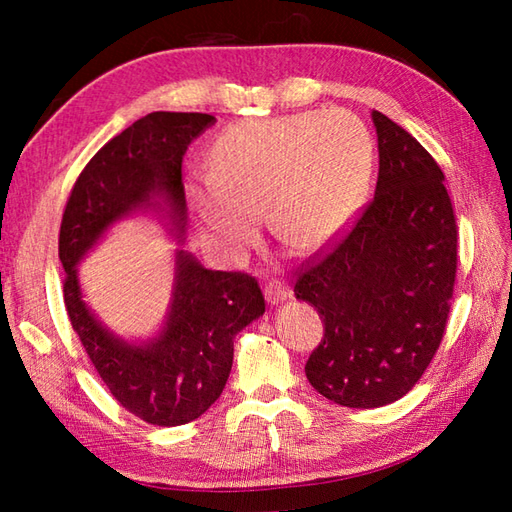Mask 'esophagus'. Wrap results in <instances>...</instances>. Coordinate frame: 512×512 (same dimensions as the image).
Masks as SVG:
<instances>
[{
  "instance_id": "1",
  "label": "esophagus",
  "mask_w": 512,
  "mask_h": 512,
  "mask_svg": "<svg viewBox=\"0 0 512 512\" xmlns=\"http://www.w3.org/2000/svg\"><path fill=\"white\" fill-rule=\"evenodd\" d=\"M292 297V290L284 284V281L279 279H273L270 284L266 286V301L270 303V306H277V303L286 301Z\"/></svg>"
}]
</instances>
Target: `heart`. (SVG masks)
Segmentation results:
<instances>
[{"label": "heart", "mask_w": 512, "mask_h": 512, "mask_svg": "<svg viewBox=\"0 0 512 512\" xmlns=\"http://www.w3.org/2000/svg\"><path fill=\"white\" fill-rule=\"evenodd\" d=\"M372 145L345 112L235 123L209 154V176H191L187 200L204 235L224 250L244 248L268 211L286 244H328L361 209Z\"/></svg>", "instance_id": "obj_1"}]
</instances>
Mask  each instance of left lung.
<instances>
[{
  "mask_svg": "<svg viewBox=\"0 0 512 512\" xmlns=\"http://www.w3.org/2000/svg\"><path fill=\"white\" fill-rule=\"evenodd\" d=\"M374 200L330 253L301 264L295 295L323 319L306 363L336 405L383 407L418 383L447 328L458 224L438 162L380 112Z\"/></svg>",
  "mask_w": 512,
  "mask_h": 512,
  "instance_id": "1",
  "label": "left lung"
}]
</instances>
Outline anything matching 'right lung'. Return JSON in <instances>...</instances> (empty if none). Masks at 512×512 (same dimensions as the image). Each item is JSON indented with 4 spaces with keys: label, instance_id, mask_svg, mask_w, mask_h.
Listing matches in <instances>:
<instances>
[{
    "label": "right lung",
    "instance_id": "1",
    "mask_svg": "<svg viewBox=\"0 0 512 512\" xmlns=\"http://www.w3.org/2000/svg\"><path fill=\"white\" fill-rule=\"evenodd\" d=\"M211 114L151 112L105 143L76 178L59 231L63 301L96 372L121 405L158 427L187 424L220 398L233 365V339L266 312L255 277L204 268L176 253V284L167 325L134 345L96 321L81 297L76 266L114 222L140 209L167 211L184 233L187 200L182 158Z\"/></svg>",
    "mask_w": 512,
    "mask_h": 512
}]
</instances>
